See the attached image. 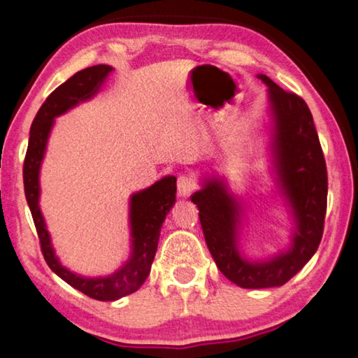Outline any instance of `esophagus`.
I'll use <instances>...</instances> for the list:
<instances>
[{
  "mask_svg": "<svg viewBox=\"0 0 358 358\" xmlns=\"http://www.w3.org/2000/svg\"><path fill=\"white\" fill-rule=\"evenodd\" d=\"M197 183L189 175H180L177 180V192L180 197H189L196 191Z\"/></svg>",
  "mask_w": 358,
  "mask_h": 358,
  "instance_id": "esophagus-1",
  "label": "esophagus"
}]
</instances>
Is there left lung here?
I'll return each instance as SVG.
<instances>
[{"label": "left lung", "instance_id": "obj_1", "mask_svg": "<svg viewBox=\"0 0 358 358\" xmlns=\"http://www.w3.org/2000/svg\"><path fill=\"white\" fill-rule=\"evenodd\" d=\"M268 112V164L275 196L289 215V245L268 257H250L241 250L245 202L217 173L203 175L197 205L203 237L221 273L243 289L280 287L316 254L327 211V167L313 115L306 102L264 74Z\"/></svg>", "mask_w": 358, "mask_h": 358}]
</instances>
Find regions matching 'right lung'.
Returning <instances> with one entry per match:
<instances>
[{
	"mask_svg": "<svg viewBox=\"0 0 358 358\" xmlns=\"http://www.w3.org/2000/svg\"><path fill=\"white\" fill-rule=\"evenodd\" d=\"M112 72L113 68L108 64L92 66L68 78L48 96L31 124L25 164H23L27 202L31 210L47 265L69 286L101 301L120 300L141 289L150 275L151 264L156 256L162 222L177 201V178L173 175H166L145 189L131 194L128 216L131 237L129 257L110 275L85 276L76 273L64 266L57 256L39 205L41 166L47 151L48 137L55 124V118L77 107L80 102L93 99Z\"/></svg>",
	"mask_w": 358,
	"mask_h": 358,
	"instance_id": "right-lung-1",
	"label": "right lung"
}]
</instances>
